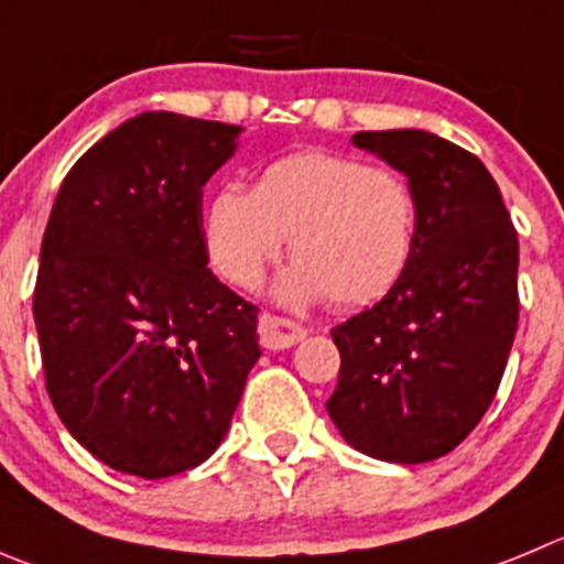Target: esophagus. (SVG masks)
<instances>
[{
	"label": "esophagus",
	"mask_w": 564,
	"mask_h": 564,
	"mask_svg": "<svg viewBox=\"0 0 564 564\" xmlns=\"http://www.w3.org/2000/svg\"><path fill=\"white\" fill-rule=\"evenodd\" d=\"M308 330L297 325L294 319L275 317V314H261L258 317V336L267 350H283V347L297 345L300 339H306Z\"/></svg>",
	"instance_id": "1"
}]
</instances>
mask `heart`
Listing matches in <instances>:
<instances>
[{"mask_svg": "<svg viewBox=\"0 0 564 564\" xmlns=\"http://www.w3.org/2000/svg\"><path fill=\"white\" fill-rule=\"evenodd\" d=\"M417 194L392 166L297 150L258 170L250 192L225 186L203 210V245L223 281L256 289L289 239L294 267L278 300L339 312L381 300L401 281L417 241Z\"/></svg>", "mask_w": 564, "mask_h": 564, "instance_id": "1", "label": "heart"}]
</instances>
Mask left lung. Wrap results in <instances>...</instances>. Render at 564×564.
I'll return each mask as SVG.
<instances>
[{
    "instance_id": "8db88e82",
    "label": "left lung",
    "mask_w": 564,
    "mask_h": 564,
    "mask_svg": "<svg viewBox=\"0 0 564 564\" xmlns=\"http://www.w3.org/2000/svg\"><path fill=\"white\" fill-rule=\"evenodd\" d=\"M359 150L409 177L417 241L376 306L330 330V420L372 459L420 465L470 434L498 392L518 330V230L473 152L425 130H361Z\"/></svg>"
}]
</instances>
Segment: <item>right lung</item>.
Returning a JSON list of instances; mask_svg holds the SVG:
<instances>
[{"mask_svg": "<svg viewBox=\"0 0 564 564\" xmlns=\"http://www.w3.org/2000/svg\"><path fill=\"white\" fill-rule=\"evenodd\" d=\"M241 128L150 110L68 170L33 314L46 392L99 462L166 478L208 459L261 356L258 308L217 281L203 186Z\"/></svg>", "mask_w": 564, "mask_h": 564, "instance_id": "1", "label": "right lung"}]
</instances>
